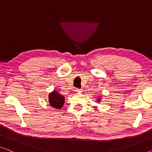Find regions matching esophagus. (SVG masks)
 I'll use <instances>...</instances> for the list:
<instances>
[{"instance_id":"esophagus-1","label":"esophagus","mask_w":152,"mask_h":152,"mask_svg":"<svg viewBox=\"0 0 152 152\" xmlns=\"http://www.w3.org/2000/svg\"><path fill=\"white\" fill-rule=\"evenodd\" d=\"M81 92V89H78V88H77L75 89V92L76 93H79V92Z\"/></svg>"}]
</instances>
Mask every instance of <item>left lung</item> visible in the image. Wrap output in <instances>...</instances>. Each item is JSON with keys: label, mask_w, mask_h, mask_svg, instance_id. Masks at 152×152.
Listing matches in <instances>:
<instances>
[{"label": "left lung", "mask_w": 152, "mask_h": 152, "mask_svg": "<svg viewBox=\"0 0 152 152\" xmlns=\"http://www.w3.org/2000/svg\"><path fill=\"white\" fill-rule=\"evenodd\" d=\"M100 100V99H98V101H99V100ZM98 101H97V102H98Z\"/></svg>", "instance_id": "8db88e82"}]
</instances>
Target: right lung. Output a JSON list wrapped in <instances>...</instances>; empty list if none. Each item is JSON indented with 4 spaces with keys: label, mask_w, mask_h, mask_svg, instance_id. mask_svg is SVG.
I'll return each instance as SVG.
<instances>
[{
    "label": "right lung",
    "mask_w": 152,
    "mask_h": 152,
    "mask_svg": "<svg viewBox=\"0 0 152 152\" xmlns=\"http://www.w3.org/2000/svg\"><path fill=\"white\" fill-rule=\"evenodd\" d=\"M50 105L56 109H61L64 103V97L56 91H53L49 94Z\"/></svg>",
    "instance_id": "1"
}]
</instances>
